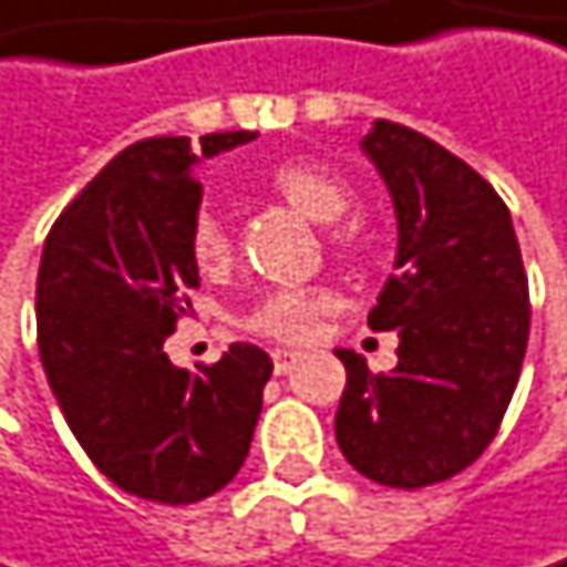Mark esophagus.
<instances>
[{"label":"esophagus","mask_w":567,"mask_h":567,"mask_svg":"<svg viewBox=\"0 0 567 567\" xmlns=\"http://www.w3.org/2000/svg\"><path fill=\"white\" fill-rule=\"evenodd\" d=\"M271 362H275V373L278 377H286V373H292L299 362H302V352H289V349H275L271 352Z\"/></svg>","instance_id":"esophagus-1"}]
</instances>
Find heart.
I'll return each mask as SVG.
<instances>
[{"label": "heart", "instance_id": "b5f03b06", "mask_svg": "<svg viewBox=\"0 0 567 567\" xmlns=\"http://www.w3.org/2000/svg\"><path fill=\"white\" fill-rule=\"evenodd\" d=\"M265 184L312 221H336L352 205V187L346 177L312 161H281L268 171ZM352 238V228L332 231V245L339 248H349ZM187 245L200 271H221L231 261V238L215 212H200L194 218ZM332 306L336 296L329 289H278L245 316V326L275 342H309L319 329V319Z\"/></svg>", "mask_w": 567, "mask_h": 567}]
</instances>
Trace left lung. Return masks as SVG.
Instances as JSON below:
<instances>
[{
  "label": "left lung",
  "instance_id": "left-lung-1",
  "mask_svg": "<svg viewBox=\"0 0 567 567\" xmlns=\"http://www.w3.org/2000/svg\"><path fill=\"white\" fill-rule=\"evenodd\" d=\"M362 151L396 208V271L370 329L400 332V362L370 373L336 349V440L362 477L416 491L461 474L494 440L528 349V275L507 205L457 154L393 120H377Z\"/></svg>",
  "mask_w": 567,
  "mask_h": 567
}]
</instances>
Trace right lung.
Returning <instances> with one entry per match:
<instances>
[{"label":"right lung","instance_id":"obj_1","mask_svg":"<svg viewBox=\"0 0 567 567\" xmlns=\"http://www.w3.org/2000/svg\"><path fill=\"white\" fill-rule=\"evenodd\" d=\"M248 141L208 134L200 154ZM194 164L187 137L124 147L63 208L35 278L39 359L73 436L103 477L157 504L205 501L241 471L271 377L251 342L197 373L164 352L200 286Z\"/></svg>","mask_w":567,"mask_h":567}]
</instances>
